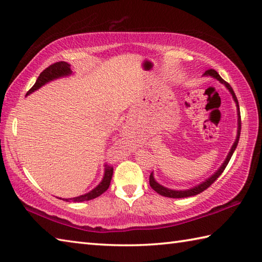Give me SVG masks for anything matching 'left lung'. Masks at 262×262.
Listing matches in <instances>:
<instances>
[{
	"mask_svg": "<svg viewBox=\"0 0 262 262\" xmlns=\"http://www.w3.org/2000/svg\"><path fill=\"white\" fill-rule=\"evenodd\" d=\"M204 75H209V76L213 77V78L218 79V80L220 81V83H223L225 86L227 87V90L230 92V94L233 95V99H234L235 103H236V106H237V116H238V120H237V121H238V128H237V136H236V140H235L234 144H233L232 148H230V151H229L228 156H227V158H226V160H225L224 163H223V166L220 167V168L218 169V170H217L216 172H214L211 177L208 178L206 182H203L202 184H200V185H198V186H195V187H193V188L185 189V191H175V189H169V188H167V187H165V186L160 185V184H159V183H157L155 177H153V173H151V175H150V186H151L153 189H155V191H156L157 193H159V194H160V195H162V196L172 198V199H181V198L194 196V195H196V194H200V193H202L203 191H206V189H207L210 185H212V184L217 181V178H218L220 175H222L223 171L225 170V168H226V166L228 165V162H229V160H230V158H232V156H233L235 148H236V146H237V144H238L239 134H241V112H239V105H238L237 97H236V95H235L234 91H233V89H232V86H230V85L227 83V81H225V80L222 78V77L219 76V74L217 73L216 70L209 69V70L206 71V74H204Z\"/></svg>",
	"mask_w": 262,
	"mask_h": 262,
	"instance_id": "8db88e82",
	"label": "left lung"
}]
</instances>
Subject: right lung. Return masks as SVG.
Wrapping results in <instances>:
<instances>
[{
	"mask_svg": "<svg viewBox=\"0 0 262 262\" xmlns=\"http://www.w3.org/2000/svg\"><path fill=\"white\" fill-rule=\"evenodd\" d=\"M70 74H71L70 64L64 62V61H60V62H55L53 64H51L39 74L36 83L34 84L32 89L27 92V94L26 95H29L30 93H33V92L38 90L39 87H42L43 85L49 83L51 80H53L55 78H60V77H63V76H68ZM104 167L105 168H104L103 179H102V182L94 189H92L91 192L84 194V195L73 198V199H63L64 201H74V202L89 201V200L95 199L97 196H100L102 193H104L110 186L112 173H114V167L110 165H105Z\"/></svg>",
	"mask_w": 262,
	"mask_h": 262,
	"instance_id": "1",
	"label": "right lung"
}]
</instances>
